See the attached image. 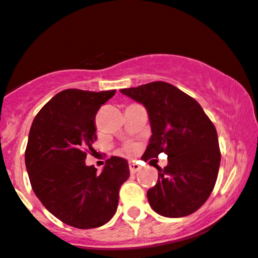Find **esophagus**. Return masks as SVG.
<instances>
[{"label":"esophagus","mask_w":258,"mask_h":258,"mask_svg":"<svg viewBox=\"0 0 258 258\" xmlns=\"http://www.w3.org/2000/svg\"><path fill=\"white\" fill-rule=\"evenodd\" d=\"M140 168L141 167L139 166L138 163H135V162H130L129 163V169H130V173H132V174H135V173H137Z\"/></svg>","instance_id":"esophagus-1"}]
</instances>
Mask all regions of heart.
<instances>
[{
  "label": "heart",
  "mask_w": 258,
  "mask_h": 258,
  "mask_svg": "<svg viewBox=\"0 0 258 258\" xmlns=\"http://www.w3.org/2000/svg\"><path fill=\"white\" fill-rule=\"evenodd\" d=\"M132 150H133V147H132V146H128V147H126V151H132Z\"/></svg>",
  "instance_id": "b5f03b06"
}]
</instances>
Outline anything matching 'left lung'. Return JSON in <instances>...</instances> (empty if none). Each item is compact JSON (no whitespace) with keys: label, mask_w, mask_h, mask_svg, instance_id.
<instances>
[{"label":"left lung","mask_w":258,"mask_h":258,"mask_svg":"<svg viewBox=\"0 0 258 258\" xmlns=\"http://www.w3.org/2000/svg\"><path fill=\"white\" fill-rule=\"evenodd\" d=\"M120 92L146 108L152 135L143 160L164 152L168 164L147 191L150 206L169 218L189 216L206 202L219 164L217 130L196 100L172 84L153 82ZM151 163V161H150Z\"/></svg>","instance_id":"obj_1"}]
</instances>
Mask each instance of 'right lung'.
Wrapping results in <instances>:
<instances>
[{"label": "right lung", "mask_w": 258, "mask_h": 258, "mask_svg": "<svg viewBox=\"0 0 258 258\" xmlns=\"http://www.w3.org/2000/svg\"><path fill=\"white\" fill-rule=\"evenodd\" d=\"M115 90L67 89L40 109L31 124L27 167L31 187L56 218L79 229L97 228L114 216L128 161L112 156L102 172L86 166V150L96 140L95 117Z\"/></svg>", "instance_id": "obj_1"}]
</instances>
